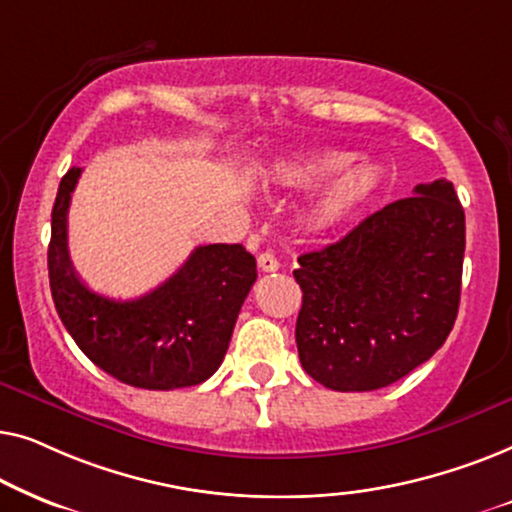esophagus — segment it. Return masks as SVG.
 <instances>
[{"instance_id":"1","label":"esophagus","mask_w":512,"mask_h":512,"mask_svg":"<svg viewBox=\"0 0 512 512\" xmlns=\"http://www.w3.org/2000/svg\"><path fill=\"white\" fill-rule=\"evenodd\" d=\"M258 268H261L263 272H275V270H279V261L275 258V254L263 251V254L258 256Z\"/></svg>"}]
</instances>
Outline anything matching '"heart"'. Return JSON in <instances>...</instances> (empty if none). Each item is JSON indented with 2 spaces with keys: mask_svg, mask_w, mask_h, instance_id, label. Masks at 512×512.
I'll list each match as a JSON object with an SVG mask.
<instances>
[{
  "mask_svg": "<svg viewBox=\"0 0 512 512\" xmlns=\"http://www.w3.org/2000/svg\"><path fill=\"white\" fill-rule=\"evenodd\" d=\"M349 160L352 156L342 151L298 153L279 160L270 177L277 186L293 191H303L326 180L310 207V223L314 230H331L347 221V216H352L382 181V174L373 163L349 165Z\"/></svg>",
  "mask_w": 512,
  "mask_h": 512,
  "instance_id": "b5f03b06",
  "label": "heart"
}]
</instances>
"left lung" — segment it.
<instances>
[{
  "instance_id": "8db88e82",
  "label": "left lung",
  "mask_w": 512,
  "mask_h": 512,
  "mask_svg": "<svg viewBox=\"0 0 512 512\" xmlns=\"http://www.w3.org/2000/svg\"><path fill=\"white\" fill-rule=\"evenodd\" d=\"M464 249V207L436 179L300 256L305 373L335 391H373L429 361L457 319Z\"/></svg>"
}]
</instances>
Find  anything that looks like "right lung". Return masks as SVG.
<instances>
[{"instance_id":"obj_1","label":"right lung","mask_w":512,"mask_h":512,"mask_svg":"<svg viewBox=\"0 0 512 512\" xmlns=\"http://www.w3.org/2000/svg\"><path fill=\"white\" fill-rule=\"evenodd\" d=\"M79 177L81 167L62 177L51 214L48 279L62 324L97 368L130 387L167 391L205 382L228 352L256 282V258L242 244H205L142 298L100 296L69 261L67 212Z\"/></svg>"}]
</instances>
